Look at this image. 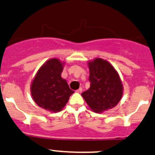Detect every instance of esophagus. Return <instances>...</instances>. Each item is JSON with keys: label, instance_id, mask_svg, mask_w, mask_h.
<instances>
[{"label": "esophagus", "instance_id": "34e87169", "mask_svg": "<svg viewBox=\"0 0 155 155\" xmlns=\"http://www.w3.org/2000/svg\"><path fill=\"white\" fill-rule=\"evenodd\" d=\"M76 92H78V93H82V87H79V88L78 89L77 91H76Z\"/></svg>", "mask_w": 155, "mask_h": 155}]
</instances>
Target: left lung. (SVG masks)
<instances>
[{"label": "left lung", "mask_w": 155, "mask_h": 155, "mask_svg": "<svg viewBox=\"0 0 155 155\" xmlns=\"http://www.w3.org/2000/svg\"><path fill=\"white\" fill-rule=\"evenodd\" d=\"M90 87L82 94L92 110L102 113L116 106L123 97V87L118 73L105 60L89 61Z\"/></svg>", "instance_id": "obj_1"}]
</instances>
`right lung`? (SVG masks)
<instances>
[{"instance_id":"right-lung-1","label":"right lung","mask_w":155,"mask_h":155,"mask_svg":"<svg viewBox=\"0 0 155 155\" xmlns=\"http://www.w3.org/2000/svg\"><path fill=\"white\" fill-rule=\"evenodd\" d=\"M63 64L57 58L48 60L41 67L31 84V94L35 103L50 112L62 110L74 93L61 76Z\"/></svg>"}]
</instances>
